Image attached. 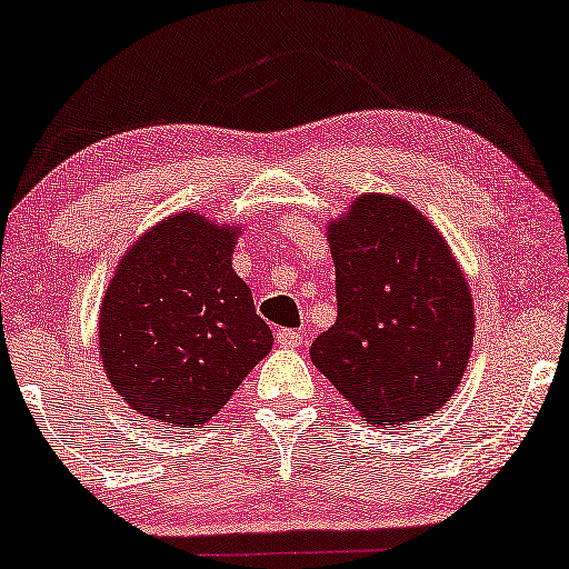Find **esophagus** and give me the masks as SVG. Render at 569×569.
Listing matches in <instances>:
<instances>
[{"instance_id":"esophagus-1","label":"esophagus","mask_w":569,"mask_h":569,"mask_svg":"<svg viewBox=\"0 0 569 569\" xmlns=\"http://www.w3.org/2000/svg\"><path fill=\"white\" fill-rule=\"evenodd\" d=\"M276 340H278V346H283V348H301L303 340H307V338H303V335L296 332V330H278Z\"/></svg>"}]
</instances>
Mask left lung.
Returning <instances> with one entry per match:
<instances>
[{"mask_svg":"<svg viewBox=\"0 0 569 569\" xmlns=\"http://www.w3.org/2000/svg\"><path fill=\"white\" fill-rule=\"evenodd\" d=\"M338 319L309 356L368 426L441 410L467 371L475 307L446 239L410 201L358 196L327 223Z\"/></svg>","mask_w":569,"mask_h":569,"instance_id":"obj_1","label":"left lung"}]
</instances>
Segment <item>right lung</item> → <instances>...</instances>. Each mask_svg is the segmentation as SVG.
<instances>
[{
    "label": "right lung",
    "instance_id": "right-lung-1",
    "mask_svg": "<svg viewBox=\"0 0 569 569\" xmlns=\"http://www.w3.org/2000/svg\"><path fill=\"white\" fill-rule=\"evenodd\" d=\"M239 227L182 211L136 239L100 309V358L131 410L201 428L273 348L231 268Z\"/></svg>",
    "mask_w": 569,
    "mask_h": 569
}]
</instances>
